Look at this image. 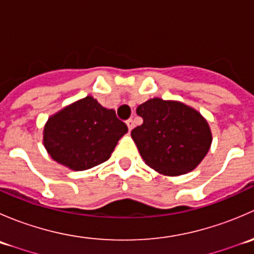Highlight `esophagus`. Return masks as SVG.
<instances>
[{"label":"esophagus","mask_w":254,"mask_h":254,"mask_svg":"<svg viewBox=\"0 0 254 254\" xmlns=\"http://www.w3.org/2000/svg\"><path fill=\"white\" fill-rule=\"evenodd\" d=\"M127 129H129V131H131L132 127H134V120L132 119L127 120Z\"/></svg>","instance_id":"esophagus-1"}]
</instances>
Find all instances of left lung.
Masks as SVG:
<instances>
[{
    "instance_id": "left-lung-1",
    "label": "left lung",
    "mask_w": 254,
    "mask_h": 254,
    "mask_svg": "<svg viewBox=\"0 0 254 254\" xmlns=\"http://www.w3.org/2000/svg\"><path fill=\"white\" fill-rule=\"evenodd\" d=\"M142 124L131 137L142 160L161 175L175 177L193 171L205 157L212 136L205 118L177 101L152 98L136 108Z\"/></svg>"
}]
</instances>
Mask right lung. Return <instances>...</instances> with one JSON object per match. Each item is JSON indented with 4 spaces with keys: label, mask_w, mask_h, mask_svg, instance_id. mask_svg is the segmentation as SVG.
<instances>
[{
    "label": "right lung",
    "mask_w": 254,
    "mask_h": 254,
    "mask_svg": "<svg viewBox=\"0 0 254 254\" xmlns=\"http://www.w3.org/2000/svg\"><path fill=\"white\" fill-rule=\"evenodd\" d=\"M127 127L113 109L87 96L51 115L44 127V142L53 160L73 171L106 162Z\"/></svg>",
    "instance_id": "right-lung-1"
}]
</instances>
